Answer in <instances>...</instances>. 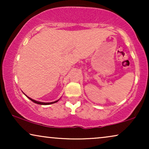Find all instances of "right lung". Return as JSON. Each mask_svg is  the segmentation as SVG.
Instances as JSON below:
<instances>
[{"instance_id": "add662e5", "label": "right lung", "mask_w": 149, "mask_h": 149, "mask_svg": "<svg viewBox=\"0 0 149 149\" xmlns=\"http://www.w3.org/2000/svg\"><path fill=\"white\" fill-rule=\"evenodd\" d=\"M26 97H28V98H29L31 101L33 102L36 103V104H40V105H49V104H54V103H56V102H57L59 101V100H56V101H55V102H38V101L34 100L30 98V97L27 96V95H26Z\"/></svg>"}]
</instances>
